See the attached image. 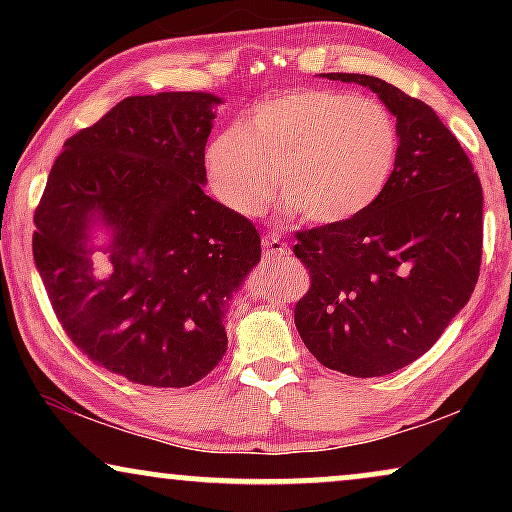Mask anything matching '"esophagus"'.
I'll return each mask as SVG.
<instances>
[{"instance_id":"1","label":"esophagus","mask_w":512,"mask_h":512,"mask_svg":"<svg viewBox=\"0 0 512 512\" xmlns=\"http://www.w3.org/2000/svg\"><path fill=\"white\" fill-rule=\"evenodd\" d=\"M286 254H289V244L282 240V235L270 233L263 237V256L268 258V261H277V258H282Z\"/></svg>"}]
</instances>
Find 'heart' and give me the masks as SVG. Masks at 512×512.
Instances as JSON below:
<instances>
[{
    "mask_svg": "<svg viewBox=\"0 0 512 512\" xmlns=\"http://www.w3.org/2000/svg\"><path fill=\"white\" fill-rule=\"evenodd\" d=\"M401 135L389 109L340 90L298 88L258 102L207 144L209 186L228 209L258 216L275 198L310 223L373 207L396 170Z\"/></svg>",
    "mask_w": 512,
    "mask_h": 512,
    "instance_id": "1",
    "label": "heart"
}]
</instances>
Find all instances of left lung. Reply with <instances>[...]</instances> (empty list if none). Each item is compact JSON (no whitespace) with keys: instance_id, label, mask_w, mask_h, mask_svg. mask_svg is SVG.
Returning a JSON list of instances; mask_svg holds the SVG:
<instances>
[{"instance_id":"left-lung-1","label":"left lung","mask_w":512,"mask_h":512,"mask_svg":"<svg viewBox=\"0 0 512 512\" xmlns=\"http://www.w3.org/2000/svg\"><path fill=\"white\" fill-rule=\"evenodd\" d=\"M377 93L401 149L380 200L342 223L296 233L310 289L296 328L321 366L396 373L429 352L468 303L482 258V186L436 111L366 74H328Z\"/></svg>"}]
</instances>
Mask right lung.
<instances>
[{
	"mask_svg": "<svg viewBox=\"0 0 512 512\" xmlns=\"http://www.w3.org/2000/svg\"><path fill=\"white\" fill-rule=\"evenodd\" d=\"M221 97L132 95L69 137L34 212L32 254L88 359L144 387H191L228 349L233 293L261 261L254 223L205 193ZM110 272H92V228Z\"/></svg>",
	"mask_w": 512,
	"mask_h": 512,
	"instance_id": "right-lung-1",
	"label": "right lung"
}]
</instances>
